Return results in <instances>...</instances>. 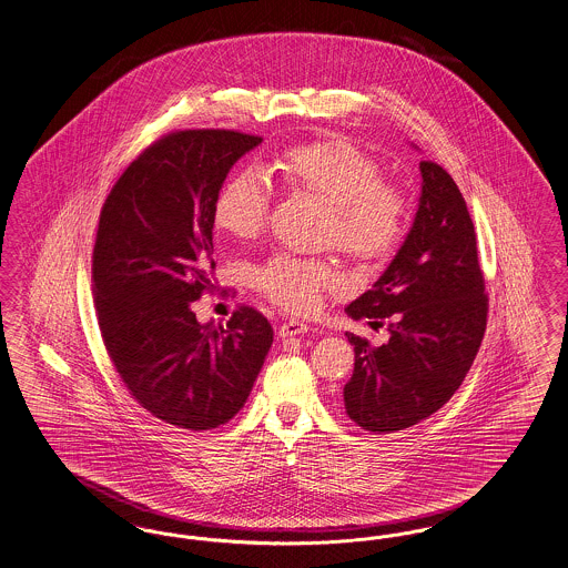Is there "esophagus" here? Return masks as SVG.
<instances>
[{
    "label": "esophagus",
    "mask_w": 568,
    "mask_h": 568,
    "mask_svg": "<svg viewBox=\"0 0 568 568\" xmlns=\"http://www.w3.org/2000/svg\"><path fill=\"white\" fill-rule=\"evenodd\" d=\"M306 332H308V325L297 321V318H290V321L281 323V327H278L281 338H292V336H300V334H306Z\"/></svg>",
    "instance_id": "esophagus-1"
}]
</instances>
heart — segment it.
<instances>
[{
  "instance_id": "b5f03b06",
  "label": "heart",
  "mask_w": 568,
  "mask_h": 568,
  "mask_svg": "<svg viewBox=\"0 0 568 568\" xmlns=\"http://www.w3.org/2000/svg\"><path fill=\"white\" fill-rule=\"evenodd\" d=\"M281 178L325 204V236L362 260H383L399 245L408 204L404 194L383 182L381 166L357 145L341 136L294 145L276 160ZM268 182L257 171L230 178L213 204V222L234 239H253L266 222ZM253 283L287 311L306 313L327 290L344 285L338 266L274 253L255 266Z\"/></svg>"
}]
</instances>
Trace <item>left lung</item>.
Masks as SVG:
<instances>
[{
  "mask_svg": "<svg viewBox=\"0 0 568 568\" xmlns=\"http://www.w3.org/2000/svg\"><path fill=\"white\" fill-rule=\"evenodd\" d=\"M423 190L414 224L383 276L346 306L348 317L386 323L388 342L355 346L344 408L359 427L395 433L448 404L476 359L488 295L477 262L476 230L453 178L420 160Z\"/></svg>",
  "mask_w": 568,
  "mask_h": 568,
  "instance_id": "left-lung-1",
  "label": "left lung"
}]
</instances>
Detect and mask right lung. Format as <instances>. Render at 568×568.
Here are the masks:
<instances>
[{
	"instance_id": "right-lung-1",
	"label": "right lung",
	"mask_w": 568,
	"mask_h": 568,
	"mask_svg": "<svg viewBox=\"0 0 568 568\" xmlns=\"http://www.w3.org/2000/svg\"><path fill=\"white\" fill-rule=\"evenodd\" d=\"M262 136L175 131L120 175L101 209L92 295L108 355L136 404L190 432L245 406L273 344L268 318L241 306L226 325L196 321L211 290L213 204L227 171Z\"/></svg>"
}]
</instances>
